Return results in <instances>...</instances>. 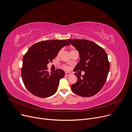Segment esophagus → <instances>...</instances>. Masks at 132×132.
<instances>
[{"label": "esophagus", "mask_w": 132, "mask_h": 132, "mask_svg": "<svg viewBox=\"0 0 132 132\" xmlns=\"http://www.w3.org/2000/svg\"><path fill=\"white\" fill-rule=\"evenodd\" d=\"M72 75V73L71 72H65V76H70Z\"/></svg>", "instance_id": "esophagus-1"}]
</instances>
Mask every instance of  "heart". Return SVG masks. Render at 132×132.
Here are the masks:
<instances>
[{"instance_id": "heart-1", "label": "heart", "mask_w": 132, "mask_h": 132, "mask_svg": "<svg viewBox=\"0 0 132 132\" xmlns=\"http://www.w3.org/2000/svg\"><path fill=\"white\" fill-rule=\"evenodd\" d=\"M74 51V50H71V51ZM60 52H59L58 53V55H59ZM64 68H65V70H68V69H69V67H68V66H64Z\"/></svg>"}]
</instances>
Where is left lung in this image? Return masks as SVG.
Segmentation results:
<instances>
[{
  "mask_svg": "<svg viewBox=\"0 0 132 132\" xmlns=\"http://www.w3.org/2000/svg\"><path fill=\"white\" fill-rule=\"evenodd\" d=\"M79 52L80 61L74 71H83L81 77L77 73L76 83L71 85L74 93L82 97L93 96L101 89L106 81L110 65L107 55L101 47L95 43L85 39H68Z\"/></svg>",
  "mask_w": 132,
  "mask_h": 132,
  "instance_id": "8db88e82",
  "label": "left lung"
}]
</instances>
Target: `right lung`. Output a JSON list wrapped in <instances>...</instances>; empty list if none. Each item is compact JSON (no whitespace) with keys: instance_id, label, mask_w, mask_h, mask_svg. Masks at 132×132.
Here are the masks:
<instances>
[{"instance_id":"add662e5","label":"right lung","mask_w":132,"mask_h":132,"mask_svg":"<svg viewBox=\"0 0 132 132\" xmlns=\"http://www.w3.org/2000/svg\"><path fill=\"white\" fill-rule=\"evenodd\" d=\"M70 45L68 40H51L37 43L28 50L22 59L21 77L30 93L40 98H47L55 93L65 72L56 69L50 73L47 65L63 47Z\"/></svg>"}]
</instances>
